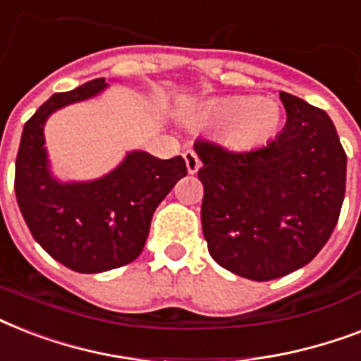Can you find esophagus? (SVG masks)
Instances as JSON below:
<instances>
[{
  "mask_svg": "<svg viewBox=\"0 0 361 361\" xmlns=\"http://www.w3.org/2000/svg\"><path fill=\"white\" fill-rule=\"evenodd\" d=\"M183 159H185L187 170H189V174H197L198 169H200V159L192 149H185L183 152Z\"/></svg>",
  "mask_w": 361,
  "mask_h": 361,
  "instance_id": "1",
  "label": "esophagus"
}]
</instances>
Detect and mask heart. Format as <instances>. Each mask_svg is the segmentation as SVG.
<instances>
[{"mask_svg": "<svg viewBox=\"0 0 361 361\" xmlns=\"http://www.w3.org/2000/svg\"><path fill=\"white\" fill-rule=\"evenodd\" d=\"M200 118L206 123L225 129V138L234 146L258 147L277 135L283 112L274 99L240 95L204 106Z\"/></svg>", "mask_w": 361, "mask_h": 361, "instance_id": "b5f03b06", "label": "heart"}]
</instances>
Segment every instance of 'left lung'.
Wrapping results in <instances>:
<instances>
[{
	"instance_id": "left-lung-1",
	"label": "left lung",
	"mask_w": 361,
	"mask_h": 361,
	"mask_svg": "<svg viewBox=\"0 0 361 361\" xmlns=\"http://www.w3.org/2000/svg\"><path fill=\"white\" fill-rule=\"evenodd\" d=\"M279 97L286 123L266 146L231 152L195 142L209 255L252 281L311 262L330 240L345 198L347 153L330 116L290 93Z\"/></svg>"
}]
</instances>
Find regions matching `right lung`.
<instances>
[{
    "label": "right lung",
    "instance_id": "obj_1",
    "mask_svg": "<svg viewBox=\"0 0 361 361\" xmlns=\"http://www.w3.org/2000/svg\"><path fill=\"white\" fill-rule=\"evenodd\" d=\"M104 78L54 93L25 121L16 155L14 192L31 236L52 258L78 274H99L133 262L144 249L153 212L187 176L181 155L157 159L127 153L110 174L86 183H61L48 170L44 123L71 103L103 92Z\"/></svg>",
    "mask_w": 361,
    "mask_h": 361
}]
</instances>
